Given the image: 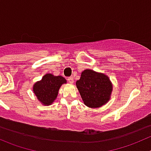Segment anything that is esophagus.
<instances>
[{
  "label": "esophagus",
  "instance_id": "esophagus-1",
  "mask_svg": "<svg viewBox=\"0 0 151 151\" xmlns=\"http://www.w3.org/2000/svg\"><path fill=\"white\" fill-rule=\"evenodd\" d=\"M67 80H68L69 83H70V84H73V83L74 82V78H73V76L69 77V78H67Z\"/></svg>",
  "mask_w": 151,
  "mask_h": 151
}]
</instances>
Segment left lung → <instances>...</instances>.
<instances>
[{
	"label": "left lung",
	"instance_id": "left-lung-1",
	"mask_svg": "<svg viewBox=\"0 0 151 151\" xmlns=\"http://www.w3.org/2000/svg\"><path fill=\"white\" fill-rule=\"evenodd\" d=\"M84 104L90 108H99L107 104L111 97L113 84L107 75L87 69L76 81Z\"/></svg>",
	"mask_w": 151,
	"mask_h": 151
}]
</instances>
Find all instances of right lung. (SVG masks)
<instances>
[{
	"mask_svg": "<svg viewBox=\"0 0 151 151\" xmlns=\"http://www.w3.org/2000/svg\"><path fill=\"white\" fill-rule=\"evenodd\" d=\"M63 84H67V80L61 76H55L51 73L44 75L41 80L33 85V93L43 105L48 106L56 99L58 90Z\"/></svg>",
	"mask_w": 151,
	"mask_h": 151,
	"instance_id": "obj_1",
	"label": "right lung"
}]
</instances>
